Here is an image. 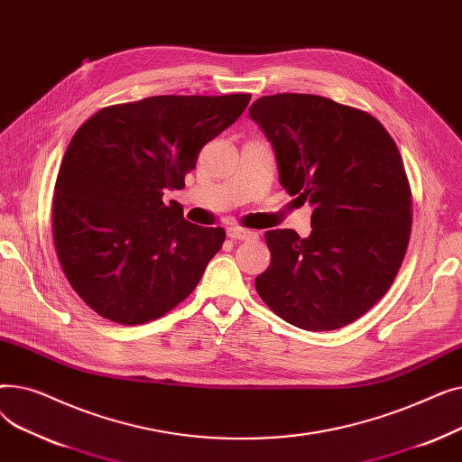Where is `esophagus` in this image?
<instances>
[{
	"label": "esophagus",
	"instance_id": "obj_1",
	"mask_svg": "<svg viewBox=\"0 0 462 462\" xmlns=\"http://www.w3.org/2000/svg\"><path fill=\"white\" fill-rule=\"evenodd\" d=\"M226 236L230 239H239V241H249V239H256L258 234L247 228H241V226H228L226 228Z\"/></svg>",
	"mask_w": 462,
	"mask_h": 462
}]
</instances>
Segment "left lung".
Returning a JSON list of instances; mask_svg holds the SVG:
<instances>
[{
	"mask_svg": "<svg viewBox=\"0 0 462 462\" xmlns=\"http://www.w3.org/2000/svg\"><path fill=\"white\" fill-rule=\"evenodd\" d=\"M249 116L273 145L279 183L309 202L312 232L263 234L262 301L307 331L361 319L390 290L406 254L411 190L393 138L365 110L309 93L256 99Z\"/></svg>",
	"mask_w": 462,
	"mask_h": 462,
	"instance_id": "1",
	"label": "left lung"
}]
</instances>
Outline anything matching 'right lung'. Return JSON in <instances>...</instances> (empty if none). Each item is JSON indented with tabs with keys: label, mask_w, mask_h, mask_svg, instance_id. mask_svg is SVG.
Returning <instances> with one entry per match:
<instances>
[{
	"label": "right lung",
	"mask_w": 462,
	"mask_h": 462,
	"mask_svg": "<svg viewBox=\"0 0 462 462\" xmlns=\"http://www.w3.org/2000/svg\"><path fill=\"white\" fill-rule=\"evenodd\" d=\"M249 93L157 95L95 112L70 138L52 200V237L72 290L124 326L157 320L200 282L225 228L183 218L181 189L204 145L244 114Z\"/></svg>",
	"instance_id": "1"
}]
</instances>
